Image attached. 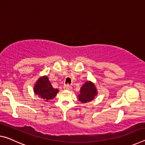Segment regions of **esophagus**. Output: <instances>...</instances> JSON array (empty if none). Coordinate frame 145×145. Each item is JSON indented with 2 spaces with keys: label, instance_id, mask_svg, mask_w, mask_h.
Listing matches in <instances>:
<instances>
[{
  "label": "esophagus",
  "instance_id": "34e87169",
  "mask_svg": "<svg viewBox=\"0 0 145 145\" xmlns=\"http://www.w3.org/2000/svg\"><path fill=\"white\" fill-rule=\"evenodd\" d=\"M71 88H72V87H71L69 84H65L64 86V89H66V90H69V89H71Z\"/></svg>",
  "mask_w": 145,
  "mask_h": 145
}]
</instances>
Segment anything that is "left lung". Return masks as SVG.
Masks as SVG:
<instances>
[{
    "instance_id": "obj_1",
    "label": "left lung",
    "mask_w": 145,
    "mask_h": 145,
    "mask_svg": "<svg viewBox=\"0 0 145 145\" xmlns=\"http://www.w3.org/2000/svg\"><path fill=\"white\" fill-rule=\"evenodd\" d=\"M97 95V91L95 85L92 82L87 81L81 88L78 99L82 103H87L93 100Z\"/></svg>"
}]
</instances>
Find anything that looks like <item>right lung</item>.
Masks as SVG:
<instances>
[{"label":"right lung","mask_w":145,"mask_h":145,"mask_svg":"<svg viewBox=\"0 0 145 145\" xmlns=\"http://www.w3.org/2000/svg\"><path fill=\"white\" fill-rule=\"evenodd\" d=\"M33 90L35 95L46 102H49L54 98L59 92V89L53 88L47 76H43L38 79L34 86Z\"/></svg>","instance_id":"add662e5"}]
</instances>
